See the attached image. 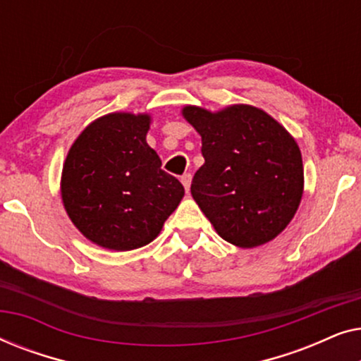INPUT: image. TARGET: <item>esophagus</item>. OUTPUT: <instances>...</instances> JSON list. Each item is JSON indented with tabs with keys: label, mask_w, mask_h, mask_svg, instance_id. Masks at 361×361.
Wrapping results in <instances>:
<instances>
[{
	"label": "esophagus",
	"mask_w": 361,
	"mask_h": 361,
	"mask_svg": "<svg viewBox=\"0 0 361 361\" xmlns=\"http://www.w3.org/2000/svg\"><path fill=\"white\" fill-rule=\"evenodd\" d=\"M180 182H182V185L185 187V190L189 192V189H190V182H192V176L190 174H184L180 177Z\"/></svg>",
	"instance_id": "34e87169"
}]
</instances>
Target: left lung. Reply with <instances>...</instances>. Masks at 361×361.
Here are the masks:
<instances>
[{"mask_svg": "<svg viewBox=\"0 0 361 361\" xmlns=\"http://www.w3.org/2000/svg\"><path fill=\"white\" fill-rule=\"evenodd\" d=\"M202 136L204 166L190 192L221 238L255 248L276 238L298 212L304 192L302 156L273 116L251 105L212 113L185 106Z\"/></svg>", "mask_w": 361, "mask_h": 361, "instance_id": "1", "label": "left lung"}]
</instances>
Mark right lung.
Returning a JSON list of instances; mask_svg holds the SVG:
<instances>
[{
	"label": "right lung",
	"instance_id": "obj_1",
	"mask_svg": "<svg viewBox=\"0 0 361 361\" xmlns=\"http://www.w3.org/2000/svg\"><path fill=\"white\" fill-rule=\"evenodd\" d=\"M149 115L110 113L90 123L63 162L61 192L78 231L102 248L130 251L159 235L184 197L146 142Z\"/></svg>",
	"mask_w": 361,
	"mask_h": 361
}]
</instances>
